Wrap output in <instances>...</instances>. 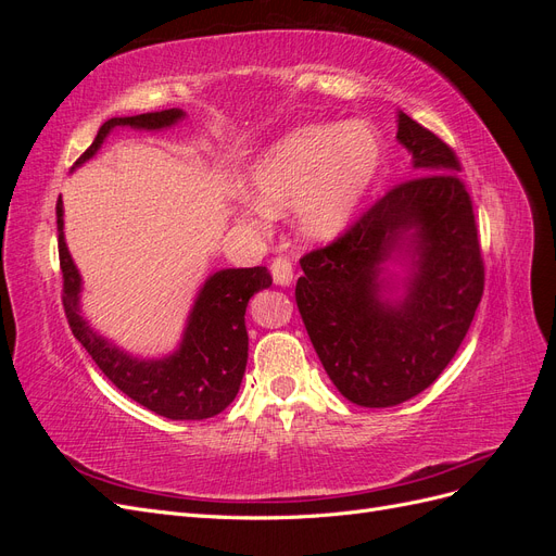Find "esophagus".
Wrapping results in <instances>:
<instances>
[{
	"mask_svg": "<svg viewBox=\"0 0 556 556\" xmlns=\"http://www.w3.org/2000/svg\"><path fill=\"white\" fill-rule=\"evenodd\" d=\"M271 276L276 285H290L292 282V260L290 257H274L271 260Z\"/></svg>",
	"mask_w": 556,
	"mask_h": 556,
	"instance_id": "obj_1",
	"label": "esophagus"
}]
</instances>
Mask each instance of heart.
Listing matches in <instances>:
<instances>
[{
    "instance_id": "heart-1",
    "label": "heart",
    "mask_w": 556,
    "mask_h": 556,
    "mask_svg": "<svg viewBox=\"0 0 556 556\" xmlns=\"http://www.w3.org/2000/svg\"><path fill=\"white\" fill-rule=\"evenodd\" d=\"M382 164L378 134L364 123L306 125L271 146L250 172L257 204L243 213L264 227L266 211L296 206L299 229L308 239H331L357 211Z\"/></svg>"
}]
</instances>
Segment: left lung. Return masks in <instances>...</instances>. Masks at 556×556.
I'll list each match as a JSON object with an SVG mask.
<instances>
[{"label": "left lung", "mask_w": 556, "mask_h": 556, "mask_svg": "<svg viewBox=\"0 0 556 556\" xmlns=\"http://www.w3.org/2000/svg\"><path fill=\"white\" fill-rule=\"evenodd\" d=\"M396 123L417 176L387 190L331 243L306 252L294 290L327 376L364 408L399 406L425 392L457 355L484 290L457 153L403 111ZM399 249L416 257V271L407 299L390 305L379 299V274Z\"/></svg>", "instance_id": "left-lung-1"}]
</instances>
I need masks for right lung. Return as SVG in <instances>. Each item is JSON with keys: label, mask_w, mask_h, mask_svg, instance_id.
<instances>
[{"label": "right lung", "mask_w": 556, "mask_h": 556, "mask_svg": "<svg viewBox=\"0 0 556 556\" xmlns=\"http://www.w3.org/2000/svg\"><path fill=\"white\" fill-rule=\"evenodd\" d=\"M180 109L111 117L99 127L92 146L76 164L90 160L113 127L162 129L180 121ZM58 252L62 268V306L78 343L88 350L102 374L129 399L169 419H208L237 399L248 362L245 306L250 296L271 285L266 266L225 268L201 288L185 329L182 343L172 357L137 359L115 348L88 327L78 311L80 276L64 243L62 199H58Z\"/></svg>", "instance_id": "add662e5"}]
</instances>
